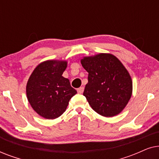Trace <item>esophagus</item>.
<instances>
[{"label": "esophagus", "mask_w": 159, "mask_h": 159, "mask_svg": "<svg viewBox=\"0 0 159 159\" xmlns=\"http://www.w3.org/2000/svg\"><path fill=\"white\" fill-rule=\"evenodd\" d=\"M83 91H84L83 87H80V88L77 89V92H78V93H80V94H82V93H83Z\"/></svg>", "instance_id": "obj_1"}]
</instances>
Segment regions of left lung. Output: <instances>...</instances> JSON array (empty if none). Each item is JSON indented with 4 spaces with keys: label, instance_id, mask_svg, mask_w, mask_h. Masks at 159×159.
I'll return each mask as SVG.
<instances>
[{
    "label": "left lung",
    "instance_id": "1",
    "mask_svg": "<svg viewBox=\"0 0 159 159\" xmlns=\"http://www.w3.org/2000/svg\"><path fill=\"white\" fill-rule=\"evenodd\" d=\"M88 72L83 95L91 108L101 116L111 117L122 111L132 93V82L127 69L116 56L99 53L81 59Z\"/></svg>",
    "mask_w": 159,
    "mask_h": 159
}]
</instances>
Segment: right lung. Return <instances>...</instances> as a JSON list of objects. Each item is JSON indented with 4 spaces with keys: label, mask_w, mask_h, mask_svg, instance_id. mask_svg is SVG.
<instances>
[{
    "label": "right lung",
    "mask_w": 159,
    "mask_h": 159,
    "mask_svg": "<svg viewBox=\"0 0 159 159\" xmlns=\"http://www.w3.org/2000/svg\"><path fill=\"white\" fill-rule=\"evenodd\" d=\"M66 61L48 60L36 66L28 80L26 93L28 101L40 116L48 119L59 117L77 90L62 76Z\"/></svg>",
    "instance_id": "obj_1"
}]
</instances>
